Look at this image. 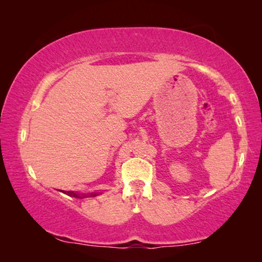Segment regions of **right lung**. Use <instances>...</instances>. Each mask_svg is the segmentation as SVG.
<instances>
[{"instance_id":"add662e5","label":"right lung","mask_w":262,"mask_h":262,"mask_svg":"<svg viewBox=\"0 0 262 262\" xmlns=\"http://www.w3.org/2000/svg\"><path fill=\"white\" fill-rule=\"evenodd\" d=\"M63 193H66V192H63ZM66 194H68V195H70V196H75V198H78V199H83V198H85L86 195H83V196H79L78 194H76V193H74V192H67ZM91 196H95V195H97L96 193H91L90 194Z\"/></svg>"}]
</instances>
